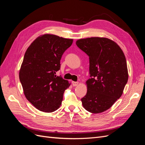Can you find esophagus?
<instances>
[{
  "label": "esophagus",
  "instance_id": "esophagus-1",
  "mask_svg": "<svg viewBox=\"0 0 145 145\" xmlns=\"http://www.w3.org/2000/svg\"><path fill=\"white\" fill-rule=\"evenodd\" d=\"M72 84L73 86H77L78 85V82H72Z\"/></svg>",
  "mask_w": 145,
  "mask_h": 145
}]
</instances>
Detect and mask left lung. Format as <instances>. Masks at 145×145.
Segmentation results:
<instances>
[{
    "mask_svg": "<svg viewBox=\"0 0 145 145\" xmlns=\"http://www.w3.org/2000/svg\"><path fill=\"white\" fill-rule=\"evenodd\" d=\"M77 46L89 56L90 78L87 93L81 100L91 113L110 108L123 92L128 80L125 54L120 47L106 37H89L76 41Z\"/></svg>",
    "mask_w": 145,
    "mask_h": 145,
    "instance_id": "obj_1",
    "label": "left lung"
}]
</instances>
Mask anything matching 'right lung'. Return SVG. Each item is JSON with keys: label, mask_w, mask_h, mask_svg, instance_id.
<instances>
[{"label": "right lung", "mask_w": 145, "mask_h": 145, "mask_svg": "<svg viewBox=\"0 0 145 145\" xmlns=\"http://www.w3.org/2000/svg\"><path fill=\"white\" fill-rule=\"evenodd\" d=\"M72 42L45 34L35 39L25 52L19 79L26 98L39 111L54 112L62 104L64 92L71 83L56 74L63 52Z\"/></svg>", "instance_id": "1"}]
</instances>
